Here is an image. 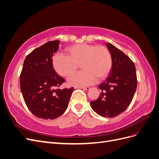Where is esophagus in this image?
Instances as JSON below:
<instances>
[{
	"label": "esophagus",
	"instance_id": "34e87169",
	"mask_svg": "<svg viewBox=\"0 0 159 159\" xmlns=\"http://www.w3.org/2000/svg\"><path fill=\"white\" fill-rule=\"evenodd\" d=\"M75 88H76V89H78V88L83 89H85V90H89L90 89L89 87H75Z\"/></svg>",
	"mask_w": 159,
	"mask_h": 159
}]
</instances>
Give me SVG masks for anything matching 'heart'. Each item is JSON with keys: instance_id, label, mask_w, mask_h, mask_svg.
Listing matches in <instances>:
<instances>
[{"instance_id": "obj_1", "label": "heart", "mask_w": 159, "mask_h": 159, "mask_svg": "<svg viewBox=\"0 0 159 159\" xmlns=\"http://www.w3.org/2000/svg\"><path fill=\"white\" fill-rule=\"evenodd\" d=\"M66 55L56 54L52 58L55 71L62 77H69L78 70H82L68 80V84L83 87L95 83L97 78H106L111 70L112 56L106 46L86 43L75 44L66 49Z\"/></svg>"}]
</instances>
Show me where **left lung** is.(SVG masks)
<instances>
[{"instance_id": "1", "label": "left lung", "mask_w": 159, "mask_h": 159, "mask_svg": "<svg viewBox=\"0 0 159 159\" xmlns=\"http://www.w3.org/2000/svg\"><path fill=\"white\" fill-rule=\"evenodd\" d=\"M107 47L112 56V68L107 79L98 85L99 98L91 102V107L104 117H115L127 109L135 93L137 78L134 62L113 44Z\"/></svg>"}]
</instances>
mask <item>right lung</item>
<instances>
[{
    "mask_svg": "<svg viewBox=\"0 0 159 159\" xmlns=\"http://www.w3.org/2000/svg\"><path fill=\"white\" fill-rule=\"evenodd\" d=\"M59 40L49 41L28 54L20 75V90L31 113L43 119H54L68 106L74 88L61 89L65 80L57 75L52 57L58 50Z\"/></svg>",
    "mask_w": 159,
    "mask_h": 159,
    "instance_id": "add662e5",
    "label": "right lung"
}]
</instances>
